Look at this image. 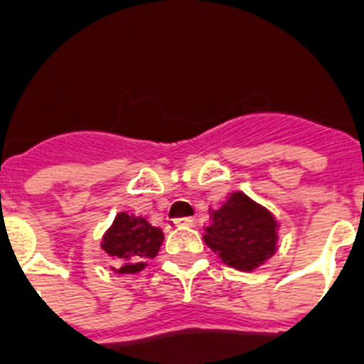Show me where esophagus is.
<instances>
[{
  "label": "esophagus",
  "mask_w": 364,
  "mask_h": 364,
  "mask_svg": "<svg viewBox=\"0 0 364 364\" xmlns=\"http://www.w3.org/2000/svg\"><path fill=\"white\" fill-rule=\"evenodd\" d=\"M173 223L177 227H193L194 219L193 217H177V219H173Z\"/></svg>",
  "instance_id": "1"
}]
</instances>
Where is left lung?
<instances>
[{
    "instance_id": "left-lung-1",
    "label": "left lung",
    "mask_w": 364,
    "mask_h": 364,
    "mask_svg": "<svg viewBox=\"0 0 364 364\" xmlns=\"http://www.w3.org/2000/svg\"><path fill=\"white\" fill-rule=\"evenodd\" d=\"M277 230L279 225L268 208L234 191L215 210L211 208L202 238L227 266L253 272L276 253Z\"/></svg>"
}]
</instances>
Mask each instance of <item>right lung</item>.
Instances as JSON below:
<instances>
[{
	"label": "right lung",
	"mask_w": 364,
	"mask_h": 364,
	"mask_svg": "<svg viewBox=\"0 0 364 364\" xmlns=\"http://www.w3.org/2000/svg\"><path fill=\"white\" fill-rule=\"evenodd\" d=\"M162 242V228L151 225L147 217L121 211L105 230L100 247L113 262L111 270L115 274H137L147 268L149 259L159 255Z\"/></svg>",
	"instance_id": "1"
}]
</instances>
